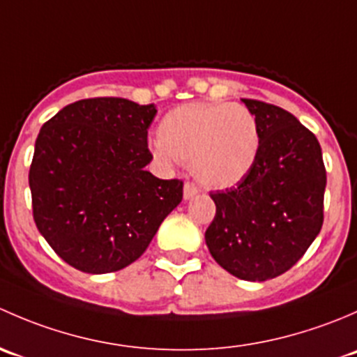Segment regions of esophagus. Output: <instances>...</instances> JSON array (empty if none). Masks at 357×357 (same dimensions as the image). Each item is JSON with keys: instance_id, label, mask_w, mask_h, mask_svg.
<instances>
[{"instance_id": "esophagus-1", "label": "esophagus", "mask_w": 357, "mask_h": 357, "mask_svg": "<svg viewBox=\"0 0 357 357\" xmlns=\"http://www.w3.org/2000/svg\"><path fill=\"white\" fill-rule=\"evenodd\" d=\"M199 195V188H197V185H193V183H185V186H183V197H185V200H190L193 199V197Z\"/></svg>"}]
</instances>
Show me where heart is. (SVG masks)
Masks as SVG:
<instances>
[{
    "label": "heart",
    "instance_id": "b5f03b06",
    "mask_svg": "<svg viewBox=\"0 0 357 357\" xmlns=\"http://www.w3.org/2000/svg\"><path fill=\"white\" fill-rule=\"evenodd\" d=\"M153 152L165 164L186 162L205 186L228 188L257 162L261 135L250 110L231 103H188L171 110L157 128Z\"/></svg>",
    "mask_w": 357,
    "mask_h": 357
}]
</instances>
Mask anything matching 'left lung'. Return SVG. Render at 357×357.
<instances>
[{"instance_id": "8db88e82", "label": "left lung", "mask_w": 357, "mask_h": 357, "mask_svg": "<svg viewBox=\"0 0 357 357\" xmlns=\"http://www.w3.org/2000/svg\"><path fill=\"white\" fill-rule=\"evenodd\" d=\"M242 102L259 126L257 162L236 186L211 193L215 215L205 243L233 276L266 282L289 271L321 231L326 171L318 139L297 117Z\"/></svg>"}]
</instances>
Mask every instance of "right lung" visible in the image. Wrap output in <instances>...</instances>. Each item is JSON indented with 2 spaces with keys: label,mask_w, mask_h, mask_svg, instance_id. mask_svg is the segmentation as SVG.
<instances>
[{
  "label": "right lung",
  "mask_w": 357,
  "mask_h": 357,
  "mask_svg": "<svg viewBox=\"0 0 357 357\" xmlns=\"http://www.w3.org/2000/svg\"><path fill=\"white\" fill-rule=\"evenodd\" d=\"M155 105L88 98L39 131L29 186L39 233L67 264L103 275L126 268L183 200V181L145 171Z\"/></svg>",
  "instance_id": "obj_1"
}]
</instances>
